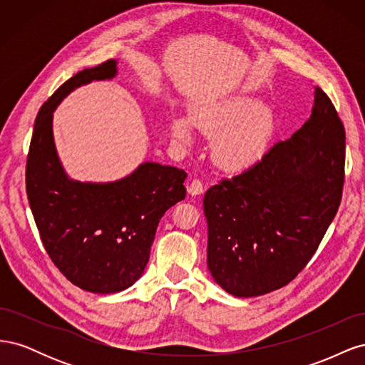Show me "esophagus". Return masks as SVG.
I'll use <instances>...</instances> for the list:
<instances>
[{
  "mask_svg": "<svg viewBox=\"0 0 365 365\" xmlns=\"http://www.w3.org/2000/svg\"><path fill=\"white\" fill-rule=\"evenodd\" d=\"M187 192H189L192 196L201 195L204 192V184L201 182V180H192L189 187H187Z\"/></svg>",
  "mask_w": 365,
  "mask_h": 365,
  "instance_id": "obj_1",
  "label": "esophagus"
}]
</instances>
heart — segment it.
I'll list each match as a JSON object with an SVG mask.
<instances>
[{
	"label": "heart",
	"mask_w": 365,
	"mask_h": 365,
	"mask_svg": "<svg viewBox=\"0 0 365 365\" xmlns=\"http://www.w3.org/2000/svg\"><path fill=\"white\" fill-rule=\"evenodd\" d=\"M193 125L204 132H222L213 145L215 161L225 169H244L267 148L274 130V117L259 98L236 96L212 101L192 114ZM175 138L187 141L192 134L189 118H175Z\"/></svg>",
	"instance_id": "b5f03b06"
}]
</instances>
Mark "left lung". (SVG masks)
Returning <instances> with one entry per match:
<instances>
[{
	"label": "left lung",
	"instance_id": "8db88e82",
	"mask_svg": "<svg viewBox=\"0 0 365 365\" xmlns=\"http://www.w3.org/2000/svg\"><path fill=\"white\" fill-rule=\"evenodd\" d=\"M344 163V126L315 86L312 114L289 140L204 196L207 264L220 288L257 297L297 277L338 212Z\"/></svg>",
	"mask_w": 365,
	"mask_h": 365
}]
</instances>
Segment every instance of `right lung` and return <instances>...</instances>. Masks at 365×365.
<instances>
[{
  "label": "right lung",
  "mask_w": 365,
  "mask_h": 365,
  "mask_svg": "<svg viewBox=\"0 0 365 365\" xmlns=\"http://www.w3.org/2000/svg\"><path fill=\"white\" fill-rule=\"evenodd\" d=\"M109 59L62 83L39 109L26 165V190L39 236L58 269L94 294L134 284L149 262L160 219L185 197L182 169L143 163L114 182L70 180L53 140V111L74 88L113 79Z\"/></svg>",
  "instance_id": "obj_1"
}]
</instances>
